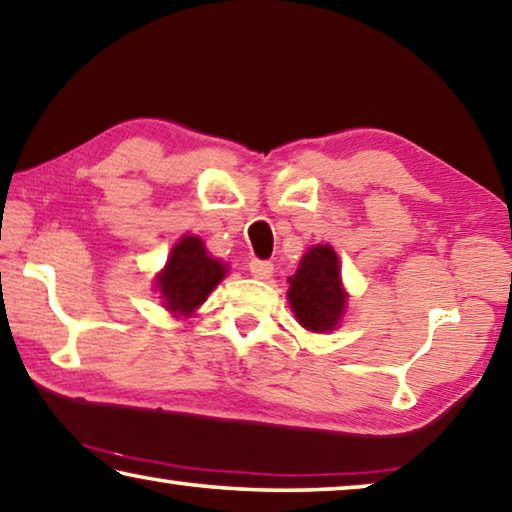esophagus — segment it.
<instances>
[{"label": "esophagus", "mask_w": 512, "mask_h": 512, "mask_svg": "<svg viewBox=\"0 0 512 512\" xmlns=\"http://www.w3.org/2000/svg\"><path fill=\"white\" fill-rule=\"evenodd\" d=\"M272 263L270 261H261V258H254V261L249 263V272L254 274L256 279H270L272 277Z\"/></svg>", "instance_id": "34e87169"}]
</instances>
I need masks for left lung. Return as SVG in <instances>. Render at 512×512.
Listing matches in <instances>:
<instances>
[{
	"mask_svg": "<svg viewBox=\"0 0 512 512\" xmlns=\"http://www.w3.org/2000/svg\"><path fill=\"white\" fill-rule=\"evenodd\" d=\"M288 283V302L297 322L309 332H332L348 302L336 251L329 245H313Z\"/></svg>",
	"mask_w": 512,
	"mask_h": 512,
	"instance_id": "8db88e82",
	"label": "left lung"
}]
</instances>
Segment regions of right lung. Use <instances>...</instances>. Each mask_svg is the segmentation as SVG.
<instances>
[{
	"label": "right lung",
	"instance_id": "obj_1",
	"mask_svg": "<svg viewBox=\"0 0 512 512\" xmlns=\"http://www.w3.org/2000/svg\"><path fill=\"white\" fill-rule=\"evenodd\" d=\"M224 274L226 265L208 254L199 235H183L171 249L164 270L155 277V288L160 290L164 309L176 318H190Z\"/></svg>",
	"mask_w": 512,
	"mask_h": 512
}]
</instances>
